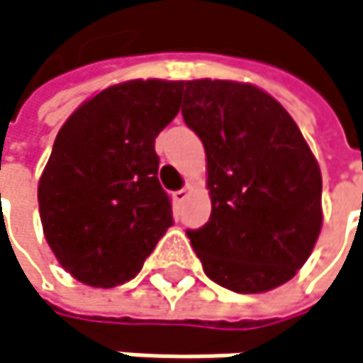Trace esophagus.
Here are the masks:
<instances>
[{"label": "esophagus", "mask_w": 363, "mask_h": 363, "mask_svg": "<svg viewBox=\"0 0 363 363\" xmlns=\"http://www.w3.org/2000/svg\"><path fill=\"white\" fill-rule=\"evenodd\" d=\"M188 194H190V188L186 186V188H182V190H175L173 192V201L177 204H182L186 199H188Z\"/></svg>", "instance_id": "obj_1"}]
</instances>
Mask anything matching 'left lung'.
Segmentation results:
<instances>
[{"instance_id": "obj_1", "label": "left lung", "mask_w": 363, "mask_h": 363, "mask_svg": "<svg viewBox=\"0 0 363 363\" xmlns=\"http://www.w3.org/2000/svg\"><path fill=\"white\" fill-rule=\"evenodd\" d=\"M182 114L203 140L211 217L188 230L204 274L234 293L289 282L322 228V175L293 116L263 89L186 81Z\"/></svg>"}]
</instances>
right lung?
I'll use <instances>...</instances> for the list:
<instances>
[{"mask_svg": "<svg viewBox=\"0 0 363 363\" xmlns=\"http://www.w3.org/2000/svg\"><path fill=\"white\" fill-rule=\"evenodd\" d=\"M182 91L184 81L118 83L58 131L37 199L45 240L79 282H129L173 225L155 140L179 113Z\"/></svg>", "mask_w": 363, "mask_h": 363, "instance_id": "obj_1", "label": "right lung"}]
</instances>
